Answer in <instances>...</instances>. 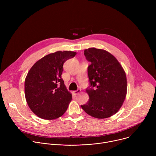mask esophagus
<instances>
[{"instance_id":"34e87169","label":"esophagus","mask_w":156,"mask_h":156,"mask_svg":"<svg viewBox=\"0 0 156 156\" xmlns=\"http://www.w3.org/2000/svg\"><path fill=\"white\" fill-rule=\"evenodd\" d=\"M80 92H81V90H80V89H78V90H76V91H74L73 93V94H74L75 95H77V94H79Z\"/></svg>"}]
</instances>
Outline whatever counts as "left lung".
I'll list each match as a JSON object with an SVG mask.
<instances>
[{"label":"left lung","mask_w":156,"mask_h":156,"mask_svg":"<svg viewBox=\"0 0 156 156\" xmlns=\"http://www.w3.org/2000/svg\"><path fill=\"white\" fill-rule=\"evenodd\" d=\"M84 54L91 63L87 67L90 86L86 89L90 99L81 107L94 118L110 117L118 112L125 101V72L117 58L105 50L89 48Z\"/></svg>","instance_id":"left-lung-1"}]
</instances>
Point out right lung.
Here are the masks:
<instances>
[{"label":"right lung","instance_id":"1","mask_svg":"<svg viewBox=\"0 0 156 156\" xmlns=\"http://www.w3.org/2000/svg\"><path fill=\"white\" fill-rule=\"evenodd\" d=\"M72 51H57L37 61L25 81L27 104L37 117L54 120L64 114L72 99L62 78L63 63L75 56Z\"/></svg>","mask_w":156,"mask_h":156}]
</instances>
